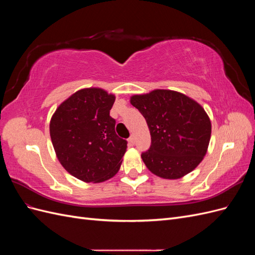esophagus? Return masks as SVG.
Here are the masks:
<instances>
[{
    "instance_id": "1",
    "label": "esophagus",
    "mask_w": 255,
    "mask_h": 255,
    "mask_svg": "<svg viewBox=\"0 0 255 255\" xmlns=\"http://www.w3.org/2000/svg\"><path fill=\"white\" fill-rule=\"evenodd\" d=\"M128 142H129V144H132V145L135 143V137H134V135H130L128 137Z\"/></svg>"
}]
</instances>
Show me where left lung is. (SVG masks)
Masks as SVG:
<instances>
[{
	"mask_svg": "<svg viewBox=\"0 0 255 255\" xmlns=\"http://www.w3.org/2000/svg\"><path fill=\"white\" fill-rule=\"evenodd\" d=\"M151 134L149 150L141 153L146 168L164 179H180L201 163L212 126L203 107L180 92L156 89L130 98Z\"/></svg>",
	"mask_w": 255,
	"mask_h": 255,
	"instance_id": "1",
	"label": "left lung"
}]
</instances>
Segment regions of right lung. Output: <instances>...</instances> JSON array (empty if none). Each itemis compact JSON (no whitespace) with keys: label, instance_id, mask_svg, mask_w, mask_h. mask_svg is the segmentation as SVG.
I'll return each mask as SVG.
<instances>
[{"label":"right lung","instance_id":"1","mask_svg":"<svg viewBox=\"0 0 255 255\" xmlns=\"http://www.w3.org/2000/svg\"><path fill=\"white\" fill-rule=\"evenodd\" d=\"M115 96L103 89L76 91L54 113L51 140L60 164L84 182L99 183L118 172L128 141L115 132L110 116Z\"/></svg>","mask_w":255,"mask_h":255}]
</instances>
